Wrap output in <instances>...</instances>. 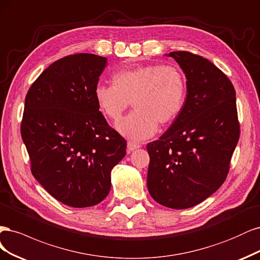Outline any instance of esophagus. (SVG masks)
Returning <instances> with one entry per match:
<instances>
[{
  "instance_id": "34e87169",
  "label": "esophagus",
  "mask_w": 260,
  "mask_h": 260,
  "mask_svg": "<svg viewBox=\"0 0 260 260\" xmlns=\"http://www.w3.org/2000/svg\"><path fill=\"white\" fill-rule=\"evenodd\" d=\"M140 144H138V142H135V141H127V151L128 152H132L134 151V150H136L138 148H140Z\"/></svg>"
}]
</instances>
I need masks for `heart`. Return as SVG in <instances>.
Listing matches in <instances>:
<instances>
[{
    "label": "heart",
    "instance_id": "obj_1",
    "mask_svg": "<svg viewBox=\"0 0 260 260\" xmlns=\"http://www.w3.org/2000/svg\"><path fill=\"white\" fill-rule=\"evenodd\" d=\"M187 79L175 64L124 68L112 75V84L95 86L94 97L108 120L118 122L131 103L135 108L116 128L128 138L151 137L157 124H169L180 114L187 98Z\"/></svg>",
    "mask_w": 260,
    "mask_h": 260
}]
</instances>
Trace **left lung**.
I'll return each mask as SVG.
<instances>
[{"label":"left lung","instance_id":"obj_1","mask_svg":"<svg viewBox=\"0 0 260 260\" xmlns=\"http://www.w3.org/2000/svg\"><path fill=\"white\" fill-rule=\"evenodd\" d=\"M187 78L180 114L160 139L149 142V193L157 203L185 209L202 202L227 178L240 138L236 90L206 58L172 52Z\"/></svg>","mask_w":260,"mask_h":260}]
</instances>
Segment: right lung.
Returning a JSON list of instances; mask_svg holds the SVG:
<instances>
[{"instance_id": "right-lung-1", "label": "right lung", "mask_w": 260, "mask_h": 260, "mask_svg": "<svg viewBox=\"0 0 260 260\" xmlns=\"http://www.w3.org/2000/svg\"><path fill=\"white\" fill-rule=\"evenodd\" d=\"M107 58L74 54L55 61L32 83L21 120L31 173L49 194L71 207L108 196L111 170L126 140L109 126L94 97Z\"/></svg>"}]
</instances>
